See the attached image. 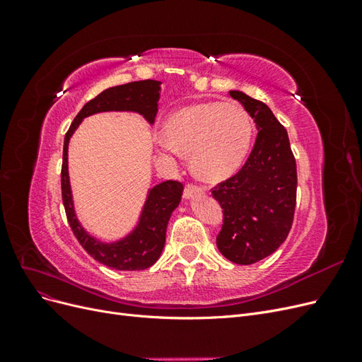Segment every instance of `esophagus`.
I'll return each mask as SVG.
<instances>
[{
  "label": "esophagus",
  "mask_w": 362,
  "mask_h": 362,
  "mask_svg": "<svg viewBox=\"0 0 362 362\" xmlns=\"http://www.w3.org/2000/svg\"><path fill=\"white\" fill-rule=\"evenodd\" d=\"M202 193H204V189H202V187H199V185L187 184V185H185V189H184V198L190 199V198H193V196H196V194H202Z\"/></svg>",
  "instance_id": "esophagus-1"
}]
</instances>
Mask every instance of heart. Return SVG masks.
<instances>
[{
  "label": "heart",
  "instance_id": "b5f03b06",
  "mask_svg": "<svg viewBox=\"0 0 362 362\" xmlns=\"http://www.w3.org/2000/svg\"><path fill=\"white\" fill-rule=\"evenodd\" d=\"M252 131L243 107L222 103L192 105L168 119L163 148L190 154L199 178L218 181L234 173L246 158Z\"/></svg>",
  "mask_w": 362,
  "mask_h": 362
}]
</instances>
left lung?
<instances>
[{"instance_id": "left-lung-1", "label": "left lung", "mask_w": 362, "mask_h": 362, "mask_svg": "<svg viewBox=\"0 0 362 362\" xmlns=\"http://www.w3.org/2000/svg\"><path fill=\"white\" fill-rule=\"evenodd\" d=\"M229 95L255 120L258 134L243 168L211 192L223 210L216 243L225 258L247 266L286 242L294 217L298 170L287 129L270 108L243 92Z\"/></svg>"}]
</instances>
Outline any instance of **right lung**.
Wrapping results in <instances>:
<instances>
[{"mask_svg":"<svg viewBox=\"0 0 362 362\" xmlns=\"http://www.w3.org/2000/svg\"><path fill=\"white\" fill-rule=\"evenodd\" d=\"M160 81L144 80L105 89L90 100L75 116L63 145L62 198L72 233L87 254L101 264L116 270H145L160 258L166 242V228L172 211L178 206L184 185L180 181H164L148 193L140 221L134 231L115 243H103L84 231L75 216L68 173V145L74 131L87 116L101 112H136L154 124L158 112Z\"/></svg>","mask_w":362,"mask_h":362,"instance_id":"obj_1","label":"right lung"}]
</instances>
